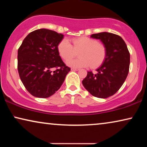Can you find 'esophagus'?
<instances>
[{
    "mask_svg": "<svg viewBox=\"0 0 147 147\" xmlns=\"http://www.w3.org/2000/svg\"><path fill=\"white\" fill-rule=\"evenodd\" d=\"M80 69H78V68H75V67H72L71 70V71H78Z\"/></svg>",
    "mask_w": 147,
    "mask_h": 147,
    "instance_id": "obj_1",
    "label": "esophagus"
}]
</instances>
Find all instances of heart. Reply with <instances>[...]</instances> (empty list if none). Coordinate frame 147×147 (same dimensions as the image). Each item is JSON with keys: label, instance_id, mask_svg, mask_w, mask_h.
<instances>
[{"label": "heart", "instance_id": "b5f03b06", "mask_svg": "<svg viewBox=\"0 0 147 147\" xmlns=\"http://www.w3.org/2000/svg\"><path fill=\"white\" fill-rule=\"evenodd\" d=\"M72 45L67 39H63L58 44L60 56L65 61H69L77 56L80 57L67 61V65L74 67H84L90 65L96 68L102 65L106 57V48L104 44L88 37H81L71 40Z\"/></svg>", "mask_w": 147, "mask_h": 147}]
</instances>
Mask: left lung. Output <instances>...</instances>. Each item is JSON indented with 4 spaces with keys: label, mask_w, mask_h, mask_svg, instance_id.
<instances>
[{
    "label": "left lung",
    "mask_w": 147,
    "mask_h": 147,
    "mask_svg": "<svg viewBox=\"0 0 147 147\" xmlns=\"http://www.w3.org/2000/svg\"><path fill=\"white\" fill-rule=\"evenodd\" d=\"M91 37L100 39L106 48V57L97 74L88 71L82 81L84 88L95 97L106 98L117 92L126 79L130 66V53L125 42L116 34L103 32Z\"/></svg>",
    "instance_id": "left-lung-1"
}]
</instances>
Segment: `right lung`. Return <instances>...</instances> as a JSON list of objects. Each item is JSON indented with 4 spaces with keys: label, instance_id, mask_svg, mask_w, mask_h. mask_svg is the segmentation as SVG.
Instances as JSON below:
<instances>
[{
    "label": "right lung",
    "instance_id": "obj_1",
    "mask_svg": "<svg viewBox=\"0 0 147 147\" xmlns=\"http://www.w3.org/2000/svg\"><path fill=\"white\" fill-rule=\"evenodd\" d=\"M63 35L41 29L30 33L18 49L17 69L22 83L32 96L46 98L59 89L70 71L57 46ZM55 68V70L52 71Z\"/></svg>",
    "mask_w": 147,
    "mask_h": 147
}]
</instances>
